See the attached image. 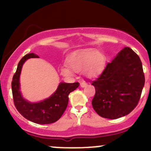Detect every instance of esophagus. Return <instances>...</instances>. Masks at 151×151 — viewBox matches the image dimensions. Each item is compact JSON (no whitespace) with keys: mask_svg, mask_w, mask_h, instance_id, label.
<instances>
[{"mask_svg":"<svg viewBox=\"0 0 151 151\" xmlns=\"http://www.w3.org/2000/svg\"><path fill=\"white\" fill-rule=\"evenodd\" d=\"M87 85H88V83H85V81H83V82H81V83H80V86H81L82 88H84V87L86 86Z\"/></svg>","mask_w":151,"mask_h":151,"instance_id":"1","label":"esophagus"}]
</instances>
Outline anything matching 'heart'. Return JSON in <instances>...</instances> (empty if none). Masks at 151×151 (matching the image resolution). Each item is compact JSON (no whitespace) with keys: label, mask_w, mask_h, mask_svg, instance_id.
Instances as JSON below:
<instances>
[{"label":"heart","mask_w":151,"mask_h":151,"mask_svg":"<svg viewBox=\"0 0 151 151\" xmlns=\"http://www.w3.org/2000/svg\"><path fill=\"white\" fill-rule=\"evenodd\" d=\"M68 66L76 71L84 68V73L89 77H94L101 74L105 66V57L102 53L96 50H83L76 52L70 56L67 60ZM61 74L67 77L73 75L68 67L63 66L60 69Z\"/></svg>","instance_id":"1"}]
</instances>
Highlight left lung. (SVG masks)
<instances>
[{"mask_svg": "<svg viewBox=\"0 0 151 151\" xmlns=\"http://www.w3.org/2000/svg\"><path fill=\"white\" fill-rule=\"evenodd\" d=\"M92 85L96 89L92 105L99 115L117 119L128 115L138 104L145 85L140 58L125 47Z\"/></svg>", "mask_w": 151, "mask_h": 151, "instance_id": "obj_1", "label": "left lung"}]
</instances>
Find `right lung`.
<instances>
[{
	"mask_svg": "<svg viewBox=\"0 0 151 151\" xmlns=\"http://www.w3.org/2000/svg\"><path fill=\"white\" fill-rule=\"evenodd\" d=\"M33 53L25 55L19 62L12 78V89L14 104L18 112L25 118L38 124H50L56 122L66 110L68 94L78 88L79 83H61L50 97L38 103H30L22 98L19 91V75L23 63L30 58H38Z\"/></svg>",
	"mask_w": 151,
	"mask_h": 151,
	"instance_id": "1",
	"label": "right lung"
}]
</instances>
